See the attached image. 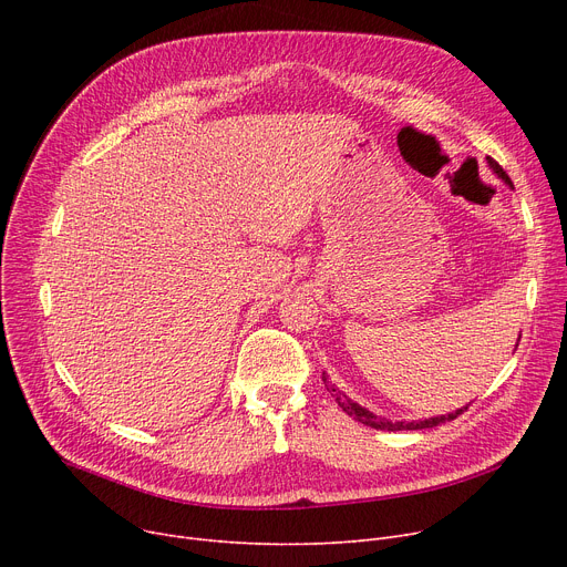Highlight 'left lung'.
Wrapping results in <instances>:
<instances>
[{
	"label": "left lung",
	"mask_w": 567,
	"mask_h": 567,
	"mask_svg": "<svg viewBox=\"0 0 567 567\" xmlns=\"http://www.w3.org/2000/svg\"><path fill=\"white\" fill-rule=\"evenodd\" d=\"M487 165H489V169L498 176V178H503V184H508L511 188H513V182H511V176L503 172V167L496 163V161H492V158H487ZM522 338V336H519ZM517 344H519V340H517ZM515 344V347H517ZM321 379H323V383H326V389H329V393L336 398V402H338V406L347 413V415H351L353 421H359V423H363V425H368V427H374V430H383V432H402V430H430V427H436V425H443V423H449V421H455L460 413H464L466 409H468V404L466 406H462V409H455V411H451V413H445V415H434V419H425V421H389V419H381V415H377V413H372L370 409H365V406H361L359 402H353L349 395H344L340 389H336V383H331L329 381V374H321Z\"/></svg>",
	"instance_id": "obj_1"
}]
</instances>
